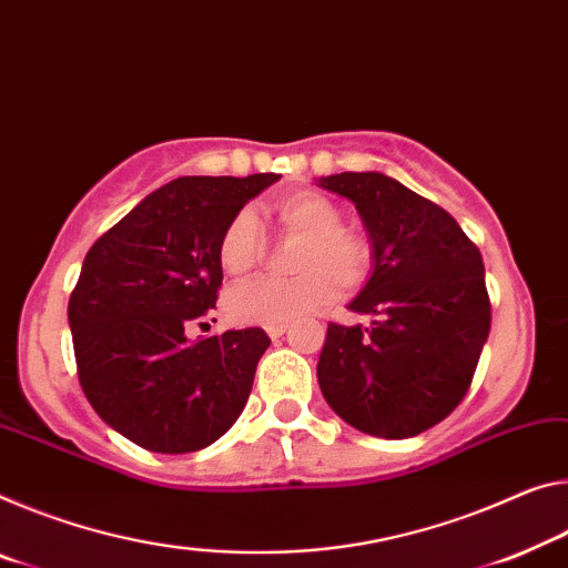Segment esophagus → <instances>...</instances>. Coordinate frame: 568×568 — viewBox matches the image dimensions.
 Returning <instances> with one entry per match:
<instances>
[{
	"label": "esophagus",
	"instance_id": "1",
	"mask_svg": "<svg viewBox=\"0 0 568 568\" xmlns=\"http://www.w3.org/2000/svg\"><path fill=\"white\" fill-rule=\"evenodd\" d=\"M265 331H267L270 338H281L287 333V326H285V323H273V326H265Z\"/></svg>",
	"mask_w": 568,
	"mask_h": 568
}]
</instances>
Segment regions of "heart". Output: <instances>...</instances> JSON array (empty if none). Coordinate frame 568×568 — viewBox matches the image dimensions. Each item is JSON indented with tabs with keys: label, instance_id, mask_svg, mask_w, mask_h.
I'll use <instances>...</instances> for the list:
<instances>
[{
	"label": "heart",
	"instance_id": "b5f03b06",
	"mask_svg": "<svg viewBox=\"0 0 568 568\" xmlns=\"http://www.w3.org/2000/svg\"><path fill=\"white\" fill-rule=\"evenodd\" d=\"M277 222L285 232L301 237L295 252L298 275L291 281L257 277L237 285L227 295V316L250 326L293 323L323 308L338 295V281L346 287L362 285L372 267L366 242L341 227V212L328 196L311 189L285 194L275 204ZM220 265L230 275H245L260 257V224L250 210L237 212L220 237Z\"/></svg>",
	"mask_w": 568,
	"mask_h": 568
}]
</instances>
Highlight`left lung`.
<instances>
[{"instance_id": "8db88e82", "label": "left lung", "mask_w": 568, "mask_h": 568, "mask_svg": "<svg viewBox=\"0 0 568 568\" xmlns=\"http://www.w3.org/2000/svg\"><path fill=\"white\" fill-rule=\"evenodd\" d=\"M354 202L372 242V277L348 308L368 326L328 323L318 384L364 435L404 439L463 402L490 333L480 250L443 206L382 171L321 176Z\"/></svg>"}]
</instances>
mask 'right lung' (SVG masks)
<instances>
[{"label":"right lung","instance_id":"obj_1","mask_svg":"<svg viewBox=\"0 0 568 568\" xmlns=\"http://www.w3.org/2000/svg\"><path fill=\"white\" fill-rule=\"evenodd\" d=\"M281 174L179 176L88 250L68 303L78 379L108 427L151 453H196L245 409L263 328L189 341L222 285L220 237Z\"/></svg>","mask_w":568,"mask_h":568}]
</instances>
